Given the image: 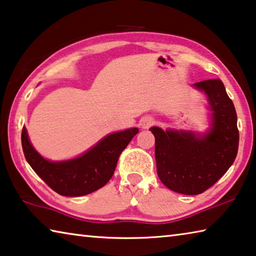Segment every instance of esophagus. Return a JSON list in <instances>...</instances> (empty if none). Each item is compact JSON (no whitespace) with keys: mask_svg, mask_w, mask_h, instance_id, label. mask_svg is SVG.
I'll return each instance as SVG.
<instances>
[{"mask_svg":"<svg viewBox=\"0 0 256 256\" xmlns=\"http://www.w3.org/2000/svg\"><path fill=\"white\" fill-rule=\"evenodd\" d=\"M154 123V120L152 118H150V116H146V118L141 120V125L144 128H150Z\"/></svg>","mask_w":256,"mask_h":256,"instance_id":"obj_1","label":"esophagus"}]
</instances>
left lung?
Returning a JSON list of instances; mask_svg holds the SVG:
<instances>
[{
  "label": "left lung",
  "mask_w": 256,
  "mask_h": 256,
  "mask_svg": "<svg viewBox=\"0 0 256 256\" xmlns=\"http://www.w3.org/2000/svg\"><path fill=\"white\" fill-rule=\"evenodd\" d=\"M208 97L211 128L204 134L154 126L157 174L164 186L185 196H196L224 175L238 151L240 133L232 99L219 79L194 84Z\"/></svg>",
  "instance_id": "obj_1"
}]
</instances>
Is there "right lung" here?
<instances>
[{"label":"right lung","mask_w":256,"mask_h":256,"mask_svg":"<svg viewBox=\"0 0 256 256\" xmlns=\"http://www.w3.org/2000/svg\"><path fill=\"white\" fill-rule=\"evenodd\" d=\"M138 132L134 128L112 133L80 157L64 162L42 157L30 144L24 126L21 144L26 160L52 190L60 196H81L102 188L112 178L120 154Z\"/></svg>","instance_id":"obj_1"}]
</instances>
